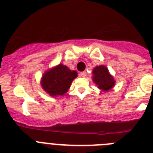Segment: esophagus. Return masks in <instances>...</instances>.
<instances>
[{"mask_svg":"<svg viewBox=\"0 0 153 153\" xmlns=\"http://www.w3.org/2000/svg\"><path fill=\"white\" fill-rule=\"evenodd\" d=\"M80 76H82V77H86V71H83V72L80 73Z\"/></svg>","mask_w":153,"mask_h":153,"instance_id":"esophagus-1","label":"esophagus"}]
</instances>
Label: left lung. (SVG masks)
<instances>
[{"label": "left lung", "mask_w": 153, "mask_h": 153, "mask_svg": "<svg viewBox=\"0 0 153 153\" xmlns=\"http://www.w3.org/2000/svg\"><path fill=\"white\" fill-rule=\"evenodd\" d=\"M93 83H95L100 90L102 91H109L113 88L116 81L114 77L109 74V70L104 65H100L94 67L93 70Z\"/></svg>", "instance_id": "left-lung-1"}]
</instances>
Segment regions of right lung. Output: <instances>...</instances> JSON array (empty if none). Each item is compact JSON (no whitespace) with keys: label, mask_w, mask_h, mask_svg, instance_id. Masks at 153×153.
Returning a JSON list of instances; mask_svg holds the SVG:
<instances>
[{"label":"right lung","mask_w":153,"mask_h":153,"mask_svg":"<svg viewBox=\"0 0 153 153\" xmlns=\"http://www.w3.org/2000/svg\"><path fill=\"white\" fill-rule=\"evenodd\" d=\"M75 70L60 63L45 71L40 79L42 89L51 97L63 96L67 93L73 80L77 77Z\"/></svg>","instance_id":"1"}]
</instances>
